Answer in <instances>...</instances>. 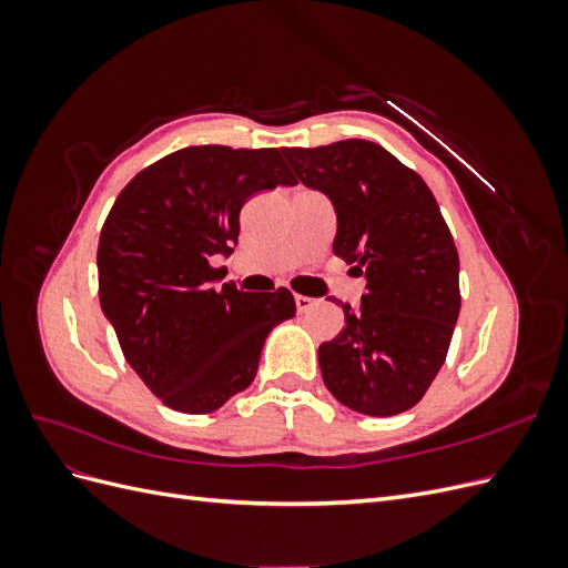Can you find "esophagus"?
<instances>
[{"label": "esophagus", "instance_id": "obj_1", "mask_svg": "<svg viewBox=\"0 0 568 568\" xmlns=\"http://www.w3.org/2000/svg\"><path fill=\"white\" fill-rule=\"evenodd\" d=\"M296 301V311L303 315V313H307V311H311V307L315 305V301L311 298V296H296L294 298Z\"/></svg>", "mask_w": 568, "mask_h": 568}]
</instances>
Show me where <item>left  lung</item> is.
<instances>
[{"label":"left lung","mask_w":568,"mask_h":568,"mask_svg":"<svg viewBox=\"0 0 568 568\" xmlns=\"http://www.w3.org/2000/svg\"><path fill=\"white\" fill-rule=\"evenodd\" d=\"M294 180L336 211L334 253L365 277L363 305L320 346L324 386L369 417L415 407L436 379L459 315V257L426 182L384 146L343 140L282 149Z\"/></svg>","instance_id":"1"}]
</instances>
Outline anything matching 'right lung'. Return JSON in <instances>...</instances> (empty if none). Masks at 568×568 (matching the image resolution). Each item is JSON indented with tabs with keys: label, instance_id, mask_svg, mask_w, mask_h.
<instances>
[{
	"label": "right lung",
	"instance_id": "right-lung-1",
	"mask_svg": "<svg viewBox=\"0 0 568 568\" xmlns=\"http://www.w3.org/2000/svg\"><path fill=\"white\" fill-rule=\"evenodd\" d=\"M296 184L280 149L186 146L120 192L99 236L101 311L130 367L184 415H209L251 386L267 334L296 315L291 291L215 288L239 213L257 192Z\"/></svg>",
	"mask_w": 568,
	"mask_h": 568
}]
</instances>
